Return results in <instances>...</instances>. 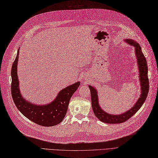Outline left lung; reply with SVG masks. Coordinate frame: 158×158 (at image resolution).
I'll use <instances>...</instances> for the list:
<instances>
[{"label": "left lung", "mask_w": 158, "mask_h": 158, "mask_svg": "<svg viewBox=\"0 0 158 158\" xmlns=\"http://www.w3.org/2000/svg\"><path fill=\"white\" fill-rule=\"evenodd\" d=\"M126 42L135 48V53L137 58L138 66L140 73L139 75L140 82H141V94L139 98V100H137V103L134 105V106L131 109L127 110V112L119 115L109 114L103 111L100 107V105L98 103L97 90L93 86H89L90 90L92 107L93 112L95 114L96 117L100 121L104 122V123L120 124L130 119L141 107L143 103L146 100V99H147L148 93L149 80L148 77V66L146 58L144 56L141 47H140L139 44L132 40H126Z\"/></svg>", "instance_id": "8db88e82"}]
</instances>
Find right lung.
<instances>
[{
    "mask_svg": "<svg viewBox=\"0 0 158 158\" xmlns=\"http://www.w3.org/2000/svg\"><path fill=\"white\" fill-rule=\"evenodd\" d=\"M19 52V50L17 51L11 71V96L17 108L27 118L40 126L49 127L60 124L66 116L70 98L78 89L80 83L77 82L62 90L55 100L48 105L36 106L26 101L21 96L19 89L17 73Z\"/></svg>",
    "mask_w": 158,
    "mask_h": 158,
    "instance_id": "1",
    "label": "right lung"
}]
</instances>
